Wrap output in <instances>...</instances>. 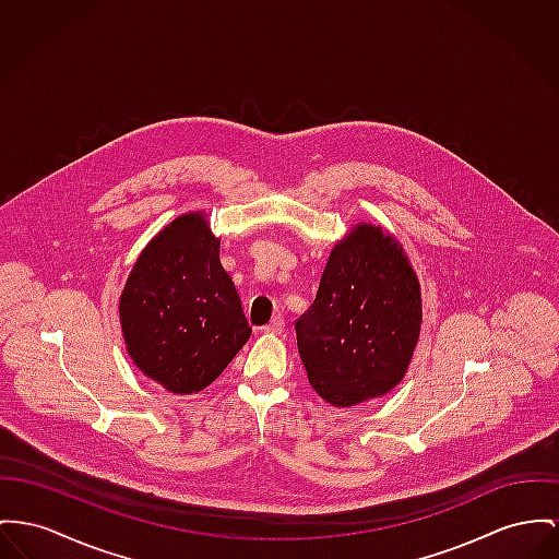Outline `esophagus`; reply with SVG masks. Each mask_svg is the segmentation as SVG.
I'll return each instance as SVG.
<instances>
[{
    "instance_id": "34e87169",
    "label": "esophagus",
    "mask_w": 559,
    "mask_h": 559,
    "mask_svg": "<svg viewBox=\"0 0 559 559\" xmlns=\"http://www.w3.org/2000/svg\"><path fill=\"white\" fill-rule=\"evenodd\" d=\"M284 326H286V324H284L282 318H273L266 326H262V331L269 333V335H282V333H284Z\"/></svg>"
}]
</instances>
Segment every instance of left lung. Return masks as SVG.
Here are the masks:
<instances>
[{"instance_id": "8db88e82", "label": "left lung", "mask_w": 559, "mask_h": 559, "mask_svg": "<svg viewBox=\"0 0 559 559\" xmlns=\"http://www.w3.org/2000/svg\"><path fill=\"white\" fill-rule=\"evenodd\" d=\"M421 295L409 259L379 226L336 243L311 307L297 320L307 379L335 407L388 394L419 338Z\"/></svg>"}]
</instances>
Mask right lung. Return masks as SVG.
I'll use <instances>...</instances> for the list:
<instances>
[{
    "mask_svg": "<svg viewBox=\"0 0 559 559\" xmlns=\"http://www.w3.org/2000/svg\"><path fill=\"white\" fill-rule=\"evenodd\" d=\"M127 349L176 394L207 388L250 338L241 298L203 214H185L140 254L120 297Z\"/></svg>",
    "mask_w": 559,
    "mask_h": 559,
    "instance_id": "right-lung-1",
    "label": "right lung"
}]
</instances>
